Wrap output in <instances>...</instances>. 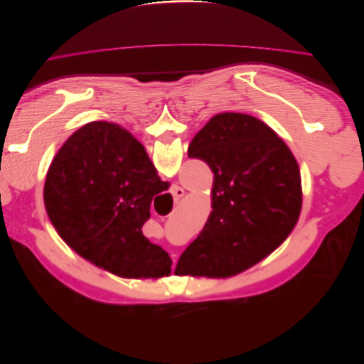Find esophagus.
<instances>
[{
  "mask_svg": "<svg viewBox=\"0 0 364 364\" xmlns=\"http://www.w3.org/2000/svg\"><path fill=\"white\" fill-rule=\"evenodd\" d=\"M171 196H173V200H174V203H178L179 200H181V197H183V194H185V191L181 188V186H178V185H174V186H171Z\"/></svg>",
  "mask_w": 364,
  "mask_h": 364,
  "instance_id": "1",
  "label": "esophagus"
}]
</instances>
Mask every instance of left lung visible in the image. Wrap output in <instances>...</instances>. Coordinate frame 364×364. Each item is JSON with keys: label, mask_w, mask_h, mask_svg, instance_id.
I'll return each mask as SVG.
<instances>
[{"label": "left lung", "mask_w": 364, "mask_h": 364, "mask_svg": "<svg viewBox=\"0 0 364 364\" xmlns=\"http://www.w3.org/2000/svg\"><path fill=\"white\" fill-rule=\"evenodd\" d=\"M188 156L214 173L213 213L181 255V273L232 277L289 237L302 208L299 165L267 124L246 114H218L197 132Z\"/></svg>", "instance_id": "8db88e82"}]
</instances>
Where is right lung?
<instances>
[{
    "instance_id": "obj_1",
    "label": "right lung",
    "mask_w": 364,
    "mask_h": 364,
    "mask_svg": "<svg viewBox=\"0 0 364 364\" xmlns=\"http://www.w3.org/2000/svg\"><path fill=\"white\" fill-rule=\"evenodd\" d=\"M164 188L135 136L94 121L54 156L43 202L59 235L85 259L123 278H161L170 274L171 258L141 228L150 218L153 196Z\"/></svg>"
}]
</instances>
